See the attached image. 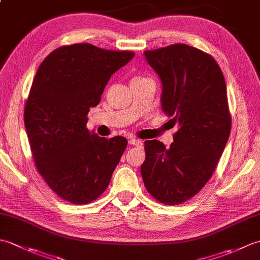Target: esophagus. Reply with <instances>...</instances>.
<instances>
[{
  "mask_svg": "<svg viewBox=\"0 0 260 260\" xmlns=\"http://www.w3.org/2000/svg\"><path fill=\"white\" fill-rule=\"evenodd\" d=\"M128 143L131 145H134L136 147H142L143 146V143L141 140H137V139H129Z\"/></svg>",
  "mask_w": 260,
  "mask_h": 260,
  "instance_id": "esophagus-1",
  "label": "esophagus"
}]
</instances>
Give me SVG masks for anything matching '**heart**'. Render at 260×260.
<instances>
[{"label":"heart","mask_w":260,"mask_h":260,"mask_svg":"<svg viewBox=\"0 0 260 260\" xmlns=\"http://www.w3.org/2000/svg\"><path fill=\"white\" fill-rule=\"evenodd\" d=\"M140 78H142V77H134L133 79H140Z\"/></svg>","instance_id":"1"}]
</instances>
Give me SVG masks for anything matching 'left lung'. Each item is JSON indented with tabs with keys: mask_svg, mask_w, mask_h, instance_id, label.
Returning <instances> with one entry per match:
<instances>
[{
	"mask_svg": "<svg viewBox=\"0 0 260 260\" xmlns=\"http://www.w3.org/2000/svg\"><path fill=\"white\" fill-rule=\"evenodd\" d=\"M144 56L161 79L163 112L178 131L170 148L157 140L144 143L141 173L154 199L174 206L206 185L227 144L231 117L225 81L210 54L184 43Z\"/></svg>",
	"mask_w": 260,
	"mask_h": 260,
	"instance_id": "left-lung-1",
	"label": "left lung"
}]
</instances>
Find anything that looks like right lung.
I'll return each instance as SVG.
<instances>
[{
    "label": "right lung",
    "mask_w": 260,
    "mask_h": 260,
    "mask_svg": "<svg viewBox=\"0 0 260 260\" xmlns=\"http://www.w3.org/2000/svg\"><path fill=\"white\" fill-rule=\"evenodd\" d=\"M89 43L60 47L39 67L24 107L36 167L63 200L87 204L103 194L127 146L123 136L99 137L86 127L113 74L133 59Z\"/></svg>",
    "instance_id": "right-lung-1"
}]
</instances>
